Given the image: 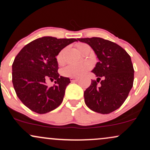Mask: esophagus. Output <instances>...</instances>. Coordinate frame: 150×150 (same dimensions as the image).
<instances>
[{
    "label": "esophagus",
    "instance_id": "34e87169",
    "mask_svg": "<svg viewBox=\"0 0 150 150\" xmlns=\"http://www.w3.org/2000/svg\"><path fill=\"white\" fill-rule=\"evenodd\" d=\"M70 81H71V82H76V81H78L79 79L74 78V77H71Z\"/></svg>",
    "mask_w": 150,
    "mask_h": 150
}]
</instances>
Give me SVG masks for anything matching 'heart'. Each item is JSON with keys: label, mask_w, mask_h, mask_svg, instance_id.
<instances>
[{"label": "heart", "mask_w": 150, "mask_h": 150, "mask_svg": "<svg viewBox=\"0 0 150 150\" xmlns=\"http://www.w3.org/2000/svg\"><path fill=\"white\" fill-rule=\"evenodd\" d=\"M87 45L83 43H79L76 45L77 49L81 53L82 52V50ZM64 50H62L57 55V62L59 64H62L64 61ZM91 69V65L88 63H82L77 64H69L68 66L63 69L62 70V74L64 76L66 77H80L84 75L87 71Z\"/></svg>", "instance_id": "obj_1"}]
</instances>
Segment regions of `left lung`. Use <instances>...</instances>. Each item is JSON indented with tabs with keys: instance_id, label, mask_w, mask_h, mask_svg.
Segmentation results:
<instances>
[{
	"instance_id": "obj_1",
	"label": "left lung",
	"mask_w": 150,
	"mask_h": 150,
	"mask_svg": "<svg viewBox=\"0 0 150 150\" xmlns=\"http://www.w3.org/2000/svg\"><path fill=\"white\" fill-rule=\"evenodd\" d=\"M78 40L90 45L99 59L92 71L98 79L92 80L84 91L86 105L94 112L110 113L123 104L133 86L134 69L130 56L118 45L103 38Z\"/></svg>"
}]
</instances>
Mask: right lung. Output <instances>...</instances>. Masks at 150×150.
<instances>
[{
  "mask_svg": "<svg viewBox=\"0 0 150 150\" xmlns=\"http://www.w3.org/2000/svg\"><path fill=\"white\" fill-rule=\"evenodd\" d=\"M76 39L43 37L26 45L12 65V81L22 103L31 110L45 114L54 110L63 101L70 79L59 76L56 57ZM55 80L48 87L46 80Z\"/></svg>",
  "mask_w": 150,
  "mask_h": 150,
  "instance_id": "1",
  "label": "right lung"
}]
</instances>
